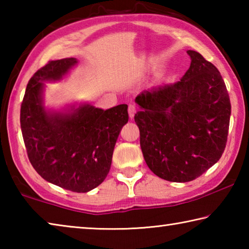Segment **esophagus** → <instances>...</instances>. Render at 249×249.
Here are the masks:
<instances>
[{
  "instance_id": "1",
  "label": "esophagus",
  "mask_w": 249,
  "mask_h": 249,
  "mask_svg": "<svg viewBox=\"0 0 249 249\" xmlns=\"http://www.w3.org/2000/svg\"><path fill=\"white\" fill-rule=\"evenodd\" d=\"M135 113H136V107H135V105L129 104V105H128V115H129V117H130V120H132L133 117H134Z\"/></svg>"
}]
</instances>
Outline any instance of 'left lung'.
<instances>
[{"instance_id":"1","label":"left lung","mask_w":249,"mask_h":249,"mask_svg":"<svg viewBox=\"0 0 249 249\" xmlns=\"http://www.w3.org/2000/svg\"><path fill=\"white\" fill-rule=\"evenodd\" d=\"M190 68L174 84L144 91L135 102L141 148L149 169L171 182H188L220 160L229 135L231 101L220 71L188 50Z\"/></svg>"}]
</instances>
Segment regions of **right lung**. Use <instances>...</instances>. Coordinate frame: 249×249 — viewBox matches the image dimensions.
Listing matches in <instances>:
<instances>
[{"mask_svg": "<svg viewBox=\"0 0 249 249\" xmlns=\"http://www.w3.org/2000/svg\"><path fill=\"white\" fill-rule=\"evenodd\" d=\"M77 62L75 58L53 60L34 73L20 105V128L29 161L41 178L84 193L107 178L128 113L126 104L105 111L90 104L68 112L47 111L43 82L60 80Z\"/></svg>", "mask_w": 249, "mask_h": 249, "instance_id": "right-lung-1", "label": "right lung"}]
</instances>
